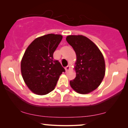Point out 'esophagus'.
<instances>
[{"label":"esophagus","mask_w":128,"mask_h":128,"mask_svg":"<svg viewBox=\"0 0 128 128\" xmlns=\"http://www.w3.org/2000/svg\"><path fill=\"white\" fill-rule=\"evenodd\" d=\"M70 69V66H66V67L65 68V70H66V72H67L68 70H69Z\"/></svg>","instance_id":"1"}]
</instances>
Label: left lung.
I'll return each instance as SVG.
<instances>
[{"instance_id": "8db88e82", "label": "left lung", "mask_w": 128, "mask_h": 128, "mask_svg": "<svg viewBox=\"0 0 128 128\" xmlns=\"http://www.w3.org/2000/svg\"><path fill=\"white\" fill-rule=\"evenodd\" d=\"M66 40L76 55L74 66L76 76L70 81V85L78 93H90L98 87L104 78V56L97 45L86 36L70 35Z\"/></svg>"}]
</instances>
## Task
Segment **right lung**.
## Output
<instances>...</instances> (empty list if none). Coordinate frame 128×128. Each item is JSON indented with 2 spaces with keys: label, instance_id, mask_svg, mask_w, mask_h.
Wrapping results in <instances>:
<instances>
[{
  "label": "right lung",
  "instance_id": "right-lung-1",
  "mask_svg": "<svg viewBox=\"0 0 128 128\" xmlns=\"http://www.w3.org/2000/svg\"><path fill=\"white\" fill-rule=\"evenodd\" d=\"M62 37L54 34L40 36L24 52L21 61L22 78L28 88L37 95H45L54 90L59 77L65 71L53 58Z\"/></svg>",
  "mask_w": 128,
  "mask_h": 128
}]
</instances>
